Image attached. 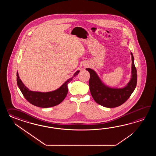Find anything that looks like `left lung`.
I'll list each match as a JSON object with an SVG mask.
<instances>
[{"label":"left lung","mask_w":156,"mask_h":156,"mask_svg":"<svg viewBox=\"0 0 156 156\" xmlns=\"http://www.w3.org/2000/svg\"><path fill=\"white\" fill-rule=\"evenodd\" d=\"M130 54L132 61L131 79L126 86L122 88H113L107 86L102 82L94 70L86 69L90 75V91L96 103L106 108H115L125 103L133 93L136 85L137 73L134 57L132 52Z\"/></svg>","instance_id":"1"}]
</instances>
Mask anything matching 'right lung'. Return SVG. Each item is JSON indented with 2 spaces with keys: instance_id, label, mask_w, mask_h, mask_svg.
Instances as JSON below:
<instances>
[{
  "instance_id": "1",
  "label": "right lung",
  "mask_w": 156,
  "mask_h": 156,
  "mask_svg": "<svg viewBox=\"0 0 156 156\" xmlns=\"http://www.w3.org/2000/svg\"><path fill=\"white\" fill-rule=\"evenodd\" d=\"M80 71H77L73 74V76L67 80L58 89L52 91L43 93L38 91H33L28 89L20 79L18 73H17V85L26 99L34 106L46 108L56 106L61 103L66 98L68 93V83H70L73 77L79 73Z\"/></svg>"
}]
</instances>
